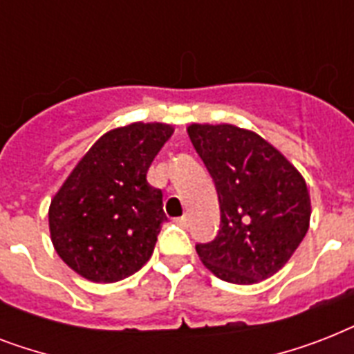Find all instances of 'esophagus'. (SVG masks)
Listing matches in <instances>:
<instances>
[{
	"mask_svg": "<svg viewBox=\"0 0 354 354\" xmlns=\"http://www.w3.org/2000/svg\"><path fill=\"white\" fill-rule=\"evenodd\" d=\"M176 222H178V224H180V226H187V224H189V216L187 215L180 216V218H176Z\"/></svg>",
	"mask_w": 354,
	"mask_h": 354,
	"instance_id": "1",
	"label": "esophagus"
}]
</instances>
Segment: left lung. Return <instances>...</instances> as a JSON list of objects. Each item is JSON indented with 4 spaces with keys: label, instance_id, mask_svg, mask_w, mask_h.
<instances>
[{
    "label": "left lung",
    "instance_id": "8db88e82",
    "mask_svg": "<svg viewBox=\"0 0 354 354\" xmlns=\"http://www.w3.org/2000/svg\"><path fill=\"white\" fill-rule=\"evenodd\" d=\"M215 182L221 232L196 244L200 261L222 281L253 285L279 272L301 244L310 196L301 172L259 133L235 124L187 127Z\"/></svg>",
    "mask_w": 354,
    "mask_h": 354
}]
</instances>
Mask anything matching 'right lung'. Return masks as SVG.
<instances>
[{
	"label": "right lung",
	"instance_id": "obj_1",
	"mask_svg": "<svg viewBox=\"0 0 354 354\" xmlns=\"http://www.w3.org/2000/svg\"><path fill=\"white\" fill-rule=\"evenodd\" d=\"M174 128L132 122L97 139L49 205V233L69 268L93 283H115L143 268L154 252L163 194L147 171Z\"/></svg>",
	"mask_w": 354,
	"mask_h": 354
}]
</instances>
